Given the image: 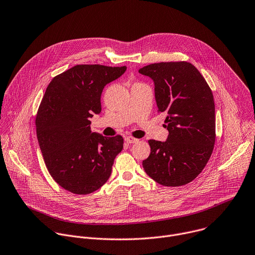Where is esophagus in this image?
Masks as SVG:
<instances>
[{"instance_id": "1", "label": "esophagus", "mask_w": 255, "mask_h": 255, "mask_svg": "<svg viewBox=\"0 0 255 255\" xmlns=\"http://www.w3.org/2000/svg\"><path fill=\"white\" fill-rule=\"evenodd\" d=\"M126 141H127L128 143H134V142H137L138 139H137V138H134V137H132V136H127V137H126Z\"/></svg>"}]
</instances>
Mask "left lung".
Segmentation results:
<instances>
[{"mask_svg":"<svg viewBox=\"0 0 255 255\" xmlns=\"http://www.w3.org/2000/svg\"><path fill=\"white\" fill-rule=\"evenodd\" d=\"M154 80L159 113H165L166 141L149 139L150 154L142 161L157 183L179 187L193 181L208 163L215 143L212 91L199 70L186 61L160 62L138 70Z\"/></svg>","mask_w":255,"mask_h":255,"instance_id":"8db88e82","label":"left lung"}]
</instances>
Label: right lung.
Here are the masks:
<instances>
[{"label": "right lung", "instance_id": "add662e5", "mask_svg": "<svg viewBox=\"0 0 255 255\" xmlns=\"http://www.w3.org/2000/svg\"><path fill=\"white\" fill-rule=\"evenodd\" d=\"M126 70L76 65L51 80L42 98L35 124L43 159L51 177L73 194H90L105 185L124 147L122 135L91 132L89 120L101 112L105 86Z\"/></svg>", "mask_w": 255, "mask_h": 255}]
</instances>
